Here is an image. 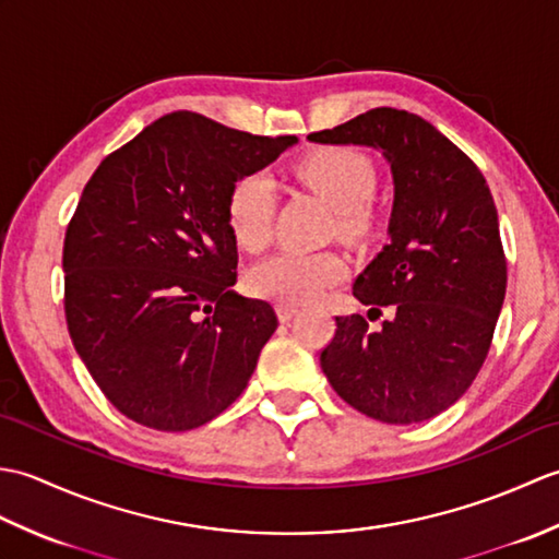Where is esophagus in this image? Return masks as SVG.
<instances>
[{"label": "esophagus", "instance_id": "esophagus-1", "mask_svg": "<svg viewBox=\"0 0 559 559\" xmlns=\"http://www.w3.org/2000/svg\"><path fill=\"white\" fill-rule=\"evenodd\" d=\"M276 314H278V322H290V319L298 314V305H290V302H276Z\"/></svg>", "mask_w": 559, "mask_h": 559}]
</instances>
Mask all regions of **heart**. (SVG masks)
<instances>
[{"mask_svg":"<svg viewBox=\"0 0 559 559\" xmlns=\"http://www.w3.org/2000/svg\"><path fill=\"white\" fill-rule=\"evenodd\" d=\"M295 175L338 213L343 237H362L372 228L370 201L377 192L372 160L353 148H319L295 165ZM225 218L237 247L259 252L271 237L273 182L266 175L237 180L225 204ZM346 276L343 261L331 252L283 249L259 261L247 273V288L257 298L276 302H305Z\"/></svg>","mask_w":559,"mask_h":559,"instance_id":"heart-1","label":"heart"}]
</instances>
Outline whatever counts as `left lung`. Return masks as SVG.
<instances>
[{
    "label": "left lung",
    "instance_id": "1",
    "mask_svg": "<svg viewBox=\"0 0 559 559\" xmlns=\"http://www.w3.org/2000/svg\"><path fill=\"white\" fill-rule=\"evenodd\" d=\"M314 144L382 151L394 177V209L384 245L353 283L372 305L336 317L322 370L336 394L367 418L413 425L466 394L490 350L507 290V261L497 209L466 153L423 117L374 108L324 132Z\"/></svg>",
    "mask_w": 559,
    "mask_h": 559
}]
</instances>
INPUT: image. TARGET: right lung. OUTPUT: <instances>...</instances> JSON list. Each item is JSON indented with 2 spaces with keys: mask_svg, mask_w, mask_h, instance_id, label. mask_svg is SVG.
Instances as JSON below:
<instances>
[{
  "mask_svg": "<svg viewBox=\"0 0 559 559\" xmlns=\"http://www.w3.org/2000/svg\"><path fill=\"white\" fill-rule=\"evenodd\" d=\"M295 144L177 110L110 153L83 187L64 237L67 326L129 420L194 430L245 391L278 319L233 290L225 204L237 180Z\"/></svg>",
  "mask_w": 559,
  "mask_h": 559,
  "instance_id": "1",
  "label": "right lung"
}]
</instances>
